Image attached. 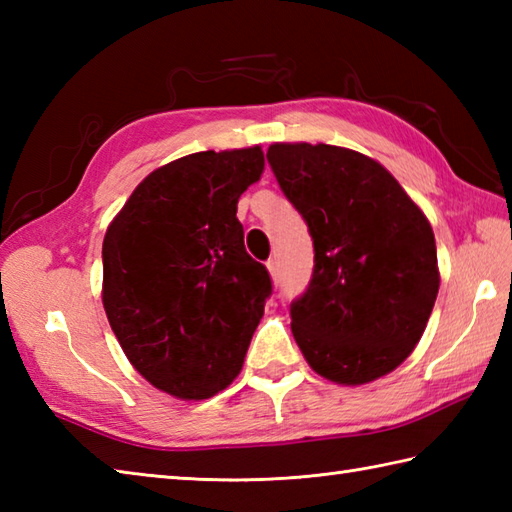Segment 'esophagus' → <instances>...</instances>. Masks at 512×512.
Returning a JSON list of instances; mask_svg holds the SVG:
<instances>
[{"label": "esophagus", "instance_id": "obj_1", "mask_svg": "<svg viewBox=\"0 0 512 512\" xmlns=\"http://www.w3.org/2000/svg\"><path fill=\"white\" fill-rule=\"evenodd\" d=\"M266 266H268V270H270V275H273V279L277 281V279H279V264H277V259L270 257L268 262H266Z\"/></svg>", "mask_w": 512, "mask_h": 512}]
</instances>
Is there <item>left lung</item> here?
Masks as SVG:
<instances>
[{
  "instance_id": "obj_1",
  "label": "left lung",
  "mask_w": 512,
  "mask_h": 512,
  "mask_svg": "<svg viewBox=\"0 0 512 512\" xmlns=\"http://www.w3.org/2000/svg\"><path fill=\"white\" fill-rule=\"evenodd\" d=\"M266 158L314 244L310 284L290 303L299 350L339 385L394 372L438 297L429 220L380 162L358 151L275 143Z\"/></svg>"
}]
</instances>
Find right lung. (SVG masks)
Listing matches in <instances>:
<instances>
[{
    "label": "right lung",
    "mask_w": 512,
    "mask_h": 512,
    "mask_svg": "<svg viewBox=\"0 0 512 512\" xmlns=\"http://www.w3.org/2000/svg\"><path fill=\"white\" fill-rule=\"evenodd\" d=\"M259 145L151 171L107 226L103 308L129 363L160 391L204 400L233 383L273 281L246 253L237 200Z\"/></svg>",
    "instance_id": "right-lung-1"
}]
</instances>
